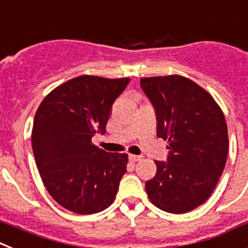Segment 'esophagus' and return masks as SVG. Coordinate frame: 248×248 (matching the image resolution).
<instances>
[{"label": "esophagus", "instance_id": "obj_1", "mask_svg": "<svg viewBox=\"0 0 248 248\" xmlns=\"http://www.w3.org/2000/svg\"><path fill=\"white\" fill-rule=\"evenodd\" d=\"M142 158V156H137V155H130L128 156V160L131 161V162H137V161H140Z\"/></svg>", "mask_w": 248, "mask_h": 248}]
</instances>
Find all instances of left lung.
<instances>
[{
	"mask_svg": "<svg viewBox=\"0 0 248 248\" xmlns=\"http://www.w3.org/2000/svg\"><path fill=\"white\" fill-rule=\"evenodd\" d=\"M140 85L156 112L157 137L169 142L167 161H155L146 182L151 202L170 214H186L206 202L222 175L228 133L222 109L186 77H145Z\"/></svg>",
	"mask_w": 248,
	"mask_h": 248,
	"instance_id": "8db88e82",
	"label": "left lung"
}]
</instances>
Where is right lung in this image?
<instances>
[{"instance_id":"add662e5","label":"right lung","mask_w":248,"mask_h":248,"mask_svg":"<svg viewBox=\"0 0 248 248\" xmlns=\"http://www.w3.org/2000/svg\"><path fill=\"white\" fill-rule=\"evenodd\" d=\"M130 78L78 76L56 87L33 120L32 150L48 193L66 210L92 215L113 202L126 173V154H109L92 143L105 135L116 98Z\"/></svg>"}]
</instances>
